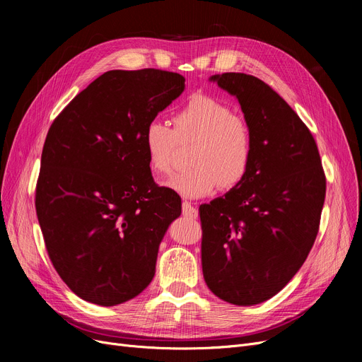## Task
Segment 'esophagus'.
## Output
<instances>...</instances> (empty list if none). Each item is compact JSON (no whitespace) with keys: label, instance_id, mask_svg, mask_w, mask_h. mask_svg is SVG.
I'll return each instance as SVG.
<instances>
[{"label":"esophagus","instance_id":"esophagus-1","mask_svg":"<svg viewBox=\"0 0 362 362\" xmlns=\"http://www.w3.org/2000/svg\"><path fill=\"white\" fill-rule=\"evenodd\" d=\"M182 213L185 217H189V218L198 217L197 206H194L191 202H187V201H183V204H182Z\"/></svg>","mask_w":362,"mask_h":362}]
</instances>
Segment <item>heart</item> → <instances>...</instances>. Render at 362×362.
I'll return each mask as SVG.
<instances>
[{
	"label": "heart",
	"instance_id": "heart-1",
	"mask_svg": "<svg viewBox=\"0 0 362 362\" xmlns=\"http://www.w3.org/2000/svg\"><path fill=\"white\" fill-rule=\"evenodd\" d=\"M189 149L191 167L171 176L165 186L183 198H204L221 189L239 186L252 167V132L243 119L221 101L195 95L173 116V127L151 119L142 132V145L152 173L170 171L177 145Z\"/></svg>",
	"mask_w": 362,
	"mask_h": 362
}]
</instances>
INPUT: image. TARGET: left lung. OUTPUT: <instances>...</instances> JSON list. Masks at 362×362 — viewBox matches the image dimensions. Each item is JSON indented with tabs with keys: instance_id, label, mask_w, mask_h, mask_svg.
Masks as SVG:
<instances>
[{
	"instance_id": "left-lung-1",
	"label": "left lung",
	"mask_w": 362,
	"mask_h": 362,
	"mask_svg": "<svg viewBox=\"0 0 362 362\" xmlns=\"http://www.w3.org/2000/svg\"><path fill=\"white\" fill-rule=\"evenodd\" d=\"M210 81L238 98L254 160L239 186L199 206L202 273L216 296L248 307L280 292L305 262L326 176L310 129L272 86L245 73Z\"/></svg>"
}]
</instances>
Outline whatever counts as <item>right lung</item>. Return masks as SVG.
Segmentation results:
<instances>
[{"label": "right lung", "instance_id": "add662e5", "mask_svg": "<svg viewBox=\"0 0 362 362\" xmlns=\"http://www.w3.org/2000/svg\"><path fill=\"white\" fill-rule=\"evenodd\" d=\"M183 89L179 73L110 70L48 130L36 216L54 269L88 302L119 305L156 274L158 246L182 201L152 179L142 132Z\"/></svg>", "mask_w": 362, "mask_h": 362}]
</instances>
